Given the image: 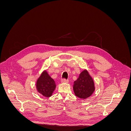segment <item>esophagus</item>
Instances as JSON below:
<instances>
[{"mask_svg": "<svg viewBox=\"0 0 131 131\" xmlns=\"http://www.w3.org/2000/svg\"><path fill=\"white\" fill-rule=\"evenodd\" d=\"M68 80H67L66 79H61V82L62 83H68Z\"/></svg>", "mask_w": 131, "mask_h": 131, "instance_id": "esophagus-1", "label": "esophagus"}]
</instances>
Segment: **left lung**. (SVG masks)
<instances>
[{"mask_svg":"<svg viewBox=\"0 0 131 131\" xmlns=\"http://www.w3.org/2000/svg\"><path fill=\"white\" fill-rule=\"evenodd\" d=\"M73 90L75 96L82 99L89 97L93 93L94 82L86 70L82 72L77 80L74 82Z\"/></svg>","mask_w":131,"mask_h":131,"instance_id":"8db88e82","label":"left lung"}]
</instances>
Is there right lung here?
I'll return each mask as SVG.
<instances>
[{"label":"right lung","instance_id":"add662e5","mask_svg":"<svg viewBox=\"0 0 131 131\" xmlns=\"http://www.w3.org/2000/svg\"><path fill=\"white\" fill-rule=\"evenodd\" d=\"M56 88V84L53 79L51 78L44 71L37 82V89L38 92L46 97H49L52 95Z\"/></svg>","mask_w":131,"mask_h":131}]
</instances>
